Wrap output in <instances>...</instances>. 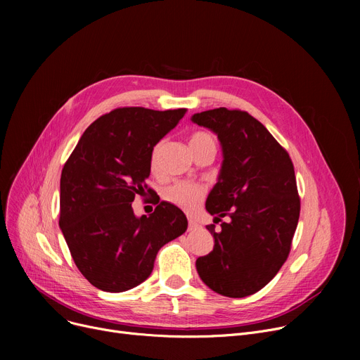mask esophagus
Masks as SVG:
<instances>
[{
  "instance_id": "obj_1",
  "label": "esophagus",
  "mask_w": 360,
  "mask_h": 360,
  "mask_svg": "<svg viewBox=\"0 0 360 360\" xmlns=\"http://www.w3.org/2000/svg\"><path fill=\"white\" fill-rule=\"evenodd\" d=\"M198 228H200V224H198L197 221H194V220L190 219V221H188V231H195V229H198Z\"/></svg>"
}]
</instances>
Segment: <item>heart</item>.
Segmentation results:
<instances>
[{
    "instance_id": "1",
    "label": "heart",
    "mask_w": 360,
    "mask_h": 360,
    "mask_svg": "<svg viewBox=\"0 0 360 360\" xmlns=\"http://www.w3.org/2000/svg\"><path fill=\"white\" fill-rule=\"evenodd\" d=\"M205 143H214L212 136L205 134V132H195V134H193L190 139V147L205 144ZM160 147L162 144H156L153 151H151V167L153 169H156L158 166ZM202 195H204L202 188L191 182H175L172 185H169L167 188H165L163 191V198L166 201L186 210L195 209V207L200 204V201L202 200Z\"/></svg>"
}]
</instances>
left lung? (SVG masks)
Instances as JSON below:
<instances>
[{"label": "left lung", "instance_id": "obj_1", "mask_svg": "<svg viewBox=\"0 0 360 360\" xmlns=\"http://www.w3.org/2000/svg\"><path fill=\"white\" fill-rule=\"evenodd\" d=\"M191 121L217 136L223 162L205 210L220 223L209 255L197 258L201 280L219 295L245 297L261 290L290 252L300 201L293 163L269 129L248 112L217 108Z\"/></svg>", "mask_w": 360, "mask_h": 360}]
</instances>
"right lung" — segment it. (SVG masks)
I'll return each instance as SVG.
<instances>
[{"mask_svg": "<svg viewBox=\"0 0 360 360\" xmlns=\"http://www.w3.org/2000/svg\"><path fill=\"white\" fill-rule=\"evenodd\" d=\"M185 112L113 109L84 131L64 165L60 228L75 266L94 288L120 293L139 286L163 245L186 231L184 212L167 201H158L148 216L132 210L147 188L153 147Z\"/></svg>", "mask_w": 360, "mask_h": 360, "instance_id": "add662e5", "label": "right lung"}]
</instances>
